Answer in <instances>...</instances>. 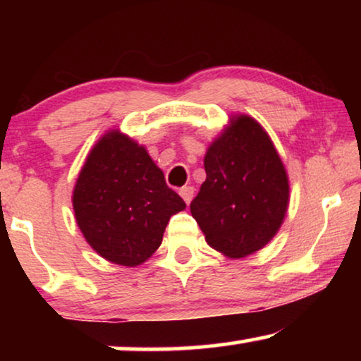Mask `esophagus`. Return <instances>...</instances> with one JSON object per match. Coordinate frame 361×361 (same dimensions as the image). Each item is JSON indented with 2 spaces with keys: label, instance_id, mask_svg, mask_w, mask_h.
Masks as SVG:
<instances>
[{
  "label": "esophagus",
  "instance_id": "obj_1",
  "mask_svg": "<svg viewBox=\"0 0 361 361\" xmlns=\"http://www.w3.org/2000/svg\"><path fill=\"white\" fill-rule=\"evenodd\" d=\"M179 194H180L182 199H184L185 204L189 205V204H190V200H192V197H194V187H190V185L182 187V189L179 190Z\"/></svg>",
  "mask_w": 361,
  "mask_h": 361
}]
</instances>
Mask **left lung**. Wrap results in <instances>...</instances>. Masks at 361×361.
Returning a JSON list of instances; mask_svg holds the SVG:
<instances>
[{"mask_svg":"<svg viewBox=\"0 0 361 361\" xmlns=\"http://www.w3.org/2000/svg\"><path fill=\"white\" fill-rule=\"evenodd\" d=\"M207 179L190 212L207 243L245 258L278 233L289 205V180L276 147L255 118L235 115L204 159Z\"/></svg>","mask_w":361,"mask_h":361,"instance_id":"8db88e82","label":"left lung"}]
</instances>
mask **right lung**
<instances>
[{
	"instance_id": "obj_1",
	"label": "right lung",
	"mask_w": 361,
	"mask_h": 361,
	"mask_svg": "<svg viewBox=\"0 0 361 361\" xmlns=\"http://www.w3.org/2000/svg\"><path fill=\"white\" fill-rule=\"evenodd\" d=\"M72 204L87 243L110 263L131 268L151 258L167 221L185 209L146 147L118 130L92 147Z\"/></svg>"
}]
</instances>
